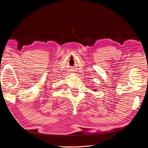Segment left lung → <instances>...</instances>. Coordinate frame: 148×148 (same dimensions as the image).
<instances>
[{
	"label": "left lung",
	"instance_id": "8db88e82",
	"mask_svg": "<svg viewBox=\"0 0 148 148\" xmlns=\"http://www.w3.org/2000/svg\"><path fill=\"white\" fill-rule=\"evenodd\" d=\"M94 91H96V90H94Z\"/></svg>",
	"mask_w": 148,
	"mask_h": 148
}]
</instances>
